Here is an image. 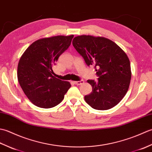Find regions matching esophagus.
<instances>
[{"label":"esophagus","instance_id":"esophagus-1","mask_svg":"<svg viewBox=\"0 0 152 152\" xmlns=\"http://www.w3.org/2000/svg\"><path fill=\"white\" fill-rule=\"evenodd\" d=\"M74 83H75L76 85H82L83 83H84V82H83V80H80V81L74 82Z\"/></svg>","mask_w":152,"mask_h":152}]
</instances>
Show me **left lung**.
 <instances>
[{
    "mask_svg": "<svg viewBox=\"0 0 152 152\" xmlns=\"http://www.w3.org/2000/svg\"><path fill=\"white\" fill-rule=\"evenodd\" d=\"M72 45L87 65L95 66L99 78L88 80L93 90L84 99L93 108L105 110L114 107L127 93L131 82L129 59L124 51L104 37L81 35Z\"/></svg>",
    "mask_w": 152,
    "mask_h": 152,
    "instance_id": "1",
    "label": "left lung"
}]
</instances>
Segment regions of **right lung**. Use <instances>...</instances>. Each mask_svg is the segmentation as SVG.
I'll list each match as a JSON object with an SVG mask.
<instances>
[{"instance_id": "right-lung-1", "label": "right lung", "mask_w": 152, "mask_h": 152, "mask_svg": "<svg viewBox=\"0 0 152 152\" xmlns=\"http://www.w3.org/2000/svg\"><path fill=\"white\" fill-rule=\"evenodd\" d=\"M74 35L39 39L30 45L19 59L18 79L21 89L35 106L50 108L59 104L71 87L56 78L52 67L71 44Z\"/></svg>"}]
</instances>
